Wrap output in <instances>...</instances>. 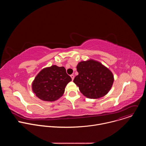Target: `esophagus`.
Returning a JSON list of instances; mask_svg holds the SVG:
<instances>
[{"label": "esophagus", "instance_id": "1", "mask_svg": "<svg viewBox=\"0 0 146 146\" xmlns=\"http://www.w3.org/2000/svg\"><path fill=\"white\" fill-rule=\"evenodd\" d=\"M70 77H71V78H72V81L74 80V75L73 74H72V75H70Z\"/></svg>", "mask_w": 146, "mask_h": 146}]
</instances>
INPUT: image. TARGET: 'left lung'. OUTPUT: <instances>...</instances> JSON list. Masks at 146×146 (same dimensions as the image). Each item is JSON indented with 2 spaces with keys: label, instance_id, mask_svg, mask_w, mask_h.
<instances>
[{
  "label": "left lung",
  "instance_id": "left-lung-1",
  "mask_svg": "<svg viewBox=\"0 0 146 146\" xmlns=\"http://www.w3.org/2000/svg\"><path fill=\"white\" fill-rule=\"evenodd\" d=\"M78 74L73 82L82 95L90 99L105 96L111 90L114 80L113 73L100 62L89 59L77 65Z\"/></svg>",
  "mask_w": 146,
  "mask_h": 146
}]
</instances>
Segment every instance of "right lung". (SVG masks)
<instances>
[{
    "label": "right lung",
    "instance_id": "add662e5",
    "mask_svg": "<svg viewBox=\"0 0 146 146\" xmlns=\"http://www.w3.org/2000/svg\"><path fill=\"white\" fill-rule=\"evenodd\" d=\"M71 81L64 67L54 65L43 68L37 74L32 83V90L40 100L54 102L62 96Z\"/></svg>",
    "mask_w": 146,
    "mask_h": 146
}]
</instances>
